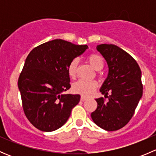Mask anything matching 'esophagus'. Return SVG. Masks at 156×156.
<instances>
[{
  "mask_svg": "<svg viewBox=\"0 0 156 156\" xmlns=\"http://www.w3.org/2000/svg\"><path fill=\"white\" fill-rule=\"evenodd\" d=\"M87 100V97H84V96H81V101H84V100Z\"/></svg>",
  "mask_w": 156,
  "mask_h": 156,
  "instance_id": "1",
  "label": "esophagus"
}]
</instances>
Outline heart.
Segmentation results:
<instances>
[{
  "mask_svg": "<svg viewBox=\"0 0 156 156\" xmlns=\"http://www.w3.org/2000/svg\"><path fill=\"white\" fill-rule=\"evenodd\" d=\"M87 61L90 64L91 66L95 70L99 71L103 69V58L98 54L92 53L87 56ZM78 60L77 59H74L71 61L70 64L68 67L69 75L70 78H75L77 75V70H78ZM98 84L95 81H84V80H79L76 81L72 85V90L76 94H79L83 96H89L94 92L97 87Z\"/></svg>",
  "mask_w": 156,
  "mask_h": 156,
  "instance_id": "b5f03b06",
  "label": "heart"
}]
</instances>
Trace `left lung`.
<instances>
[{"label":"left lung","mask_w":156,"mask_h":156,"mask_svg":"<svg viewBox=\"0 0 156 156\" xmlns=\"http://www.w3.org/2000/svg\"><path fill=\"white\" fill-rule=\"evenodd\" d=\"M97 50L108 67L107 78L100 89L108 101L103 97L96 99L97 108L91 118L97 126L113 131L128 123L142 97L141 70L136 60L116 45L103 44Z\"/></svg>","instance_id":"1"}]
</instances>
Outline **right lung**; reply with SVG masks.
Here are the masks:
<instances>
[{"mask_svg":"<svg viewBox=\"0 0 156 156\" xmlns=\"http://www.w3.org/2000/svg\"><path fill=\"white\" fill-rule=\"evenodd\" d=\"M87 45L56 39L39 45L28 55L18 80L23 108L29 121L45 132L61 127L79 103V94H66L70 88L68 67Z\"/></svg>","mask_w":156,"mask_h":156,"instance_id":"right-lung-1","label":"right lung"}]
</instances>
